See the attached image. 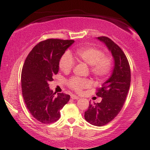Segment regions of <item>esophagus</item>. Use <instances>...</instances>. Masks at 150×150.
Here are the masks:
<instances>
[{
    "instance_id": "1",
    "label": "esophagus",
    "mask_w": 150,
    "mask_h": 150,
    "mask_svg": "<svg viewBox=\"0 0 150 150\" xmlns=\"http://www.w3.org/2000/svg\"><path fill=\"white\" fill-rule=\"evenodd\" d=\"M71 98L73 100H78L79 99V97H78V96L75 95H71Z\"/></svg>"
}]
</instances>
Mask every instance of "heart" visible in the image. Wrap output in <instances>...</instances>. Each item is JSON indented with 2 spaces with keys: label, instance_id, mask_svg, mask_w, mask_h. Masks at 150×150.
<instances>
[{
  "label": "heart",
  "instance_id": "1",
  "mask_svg": "<svg viewBox=\"0 0 150 150\" xmlns=\"http://www.w3.org/2000/svg\"><path fill=\"white\" fill-rule=\"evenodd\" d=\"M77 59L90 66V71L99 81H104L111 73L112 60L110 57L104 55L100 49L94 46H85L77 49L75 52ZM59 68L64 73H69L74 65V61L69 52H65L59 60ZM92 85L89 79L72 77L67 82L69 89L77 93L89 87Z\"/></svg>",
  "mask_w": 150,
  "mask_h": 150
}]
</instances>
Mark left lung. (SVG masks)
Returning a JSON list of instances; mask_svg holds the SVG:
<instances>
[{
  "instance_id": "1",
  "label": "left lung",
  "mask_w": 150,
  "mask_h": 150,
  "mask_svg": "<svg viewBox=\"0 0 150 150\" xmlns=\"http://www.w3.org/2000/svg\"><path fill=\"white\" fill-rule=\"evenodd\" d=\"M107 46L115 60L111 76L96 90V96L102 98L100 103L89 102L85 112L87 122L96 126H102L113 120L121 111L130 89L131 73L128 59L122 48L105 36L98 37Z\"/></svg>"
}]
</instances>
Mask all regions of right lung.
Masks as SVG:
<instances>
[{
	"instance_id": "obj_1",
	"label": "right lung",
	"mask_w": 150,
	"mask_h": 150,
	"mask_svg": "<svg viewBox=\"0 0 150 150\" xmlns=\"http://www.w3.org/2000/svg\"><path fill=\"white\" fill-rule=\"evenodd\" d=\"M74 40L48 39L38 43L29 52L21 74L22 92L30 113L42 124H51L60 118V110L70 96L55 93L49 82L59 71V63Z\"/></svg>"
}]
</instances>
